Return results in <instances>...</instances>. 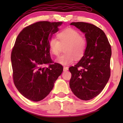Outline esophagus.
<instances>
[{
  "instance_id": "1",
  "label": "esophagus",
  "mask_w": 123,
  "mask_h": 123,
  "mask_svg": "<svg viewBox=\"0 0 123 123\" xmlns=\"http://www.w3.org/2000/svg\"><path fill=\"white\" fill-rule=\"evenodd\" d=\"M63 70H64V72H66V71H67V70H68V67H64Z\"/></svg>"
}]
</instances>
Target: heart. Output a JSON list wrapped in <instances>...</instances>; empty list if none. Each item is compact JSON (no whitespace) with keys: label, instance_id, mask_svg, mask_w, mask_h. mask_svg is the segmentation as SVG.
<instances>
[{"label":"heart","instance_id":"heart-1","mask_svg":"<svg viewBox=\"0 0 123 123\" xmlns=\"http://www.w3.org/2000/svg\"><path fill=\"white\" fill-rule=\"evenodd\" d=\"M59 40L52 37L49 41V47L52 54L58 56L62 46H65L64 54L56 60V63L63 65H68L75 60H80L83 56L87 48V41L82 37L76 30L68 28L58 33Z\"/></svg>","mask_w":123,"mask_h":123}]
</instances>
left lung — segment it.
<instances>
[{
  "label": "left lung",
  "instance_id": "1",
  "mask_svg": "<svg viewBox=\"0 0 123 123\" xmlns=\"http://www.w3.org/2000/svg\"><path fill=\"white\" fill-rule=\"evenodd\" d=\"M70 25L85 33L87 48L80 62L69 68L70 88L80 100H90L103 90L110 78L111 49L105 33L97 26L85 22Z\"/></svg>",
  "mask_w": 123,
  "mask_h": 123
}]
</instances>
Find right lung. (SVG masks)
I'll use <instances>...</instances> for the list:
<instances>
[{
    "label": "right lung",
    "mask_w": 123,
    "mask_h": 123,
    "mask_svg": "<svg viewBox=\"0 0 123 123\" xmlns=\"http://www.w3.org/2000/svg\"><path fill=\"white\" fill-rule=\"evenodd\" d=\"M63 22L40 21L28 26L18 35L11 54L15 86L23 96L40 101L53 90L63 67L54 64L49 41ZM49 63V67H43Z\"/></svg>",
    "instance_id": "1"
}]
</instances>
